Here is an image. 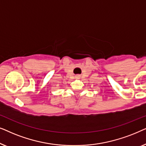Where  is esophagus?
<instances>
[{
    "label": "esophagus",
    "instance_id": "obj_1",
    "mask_svg": "<svg viewBox=\"0 0 146 146\" xmlns=\"http://www.w3.org/2000/svg\"><path fill=\"white\" fill-rule=\"evenodd\" d=\"M76 78H78H78H80V76H79V75H77V76H76Z\"/></svg>",
    "mask_w": 146,
    "mask_h": 146
}]
</instances>
